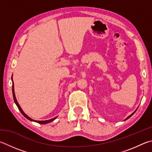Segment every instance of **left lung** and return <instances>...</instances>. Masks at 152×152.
<instances>
[{
	"mask_svg": "<svg viewBox=\"0 0 152 152\" xmlns=\"http://www.w3.org/2000/svg\"><path fill=\"white\" fill-rule=\"evenodd\" d=\"M137 109H136V110H135V111H134V112H133V113H132V114H131V115H129V116H128V117H127V118H126V119H125V120H124V121H125V120H128V118H130V117H131V116H132V115H133V114H134V113H135V112H136V110H137Z\"/></svg>",
	"mask_w": 152,
	"mask_h": 152,
	"instance_id": "8db88e82",
	"label": "left lung"
}]
</instances>
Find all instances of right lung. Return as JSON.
Instances as JSON below:
<instances>
[{"instance_id": "add662e5", "label": "right lung", "mask_w": 152, "mask_h": 152, "mask_svg": "<svg viewBox=\"0 0 152 152\" xmlns=\"http://www.w3.org/2000/svg\"><path fill=\"white\" fill-rule=\"evenodd\" d=\"M11 79H12V95H13L14 100H15V102L16 106H17L18 110H20V112L22 113V114H23L24 117H25L26 118H27V119H28V120H29L30 121H32V122H37V123L40 124H48V123H50V122H52V121H54L55 119H56V118H57L58 116L54 117V118H52V119H50V120H40V121L38 120H38H33V119H32L31 118H30L29 116H28V115H27L25 114V113H24V112H23V110H22L21 107L20 106V105H19V104L18 103L17 100H16V96H15V89H14V82H13V80H12V78H11Z\"/></svg>"}]
</instances>
